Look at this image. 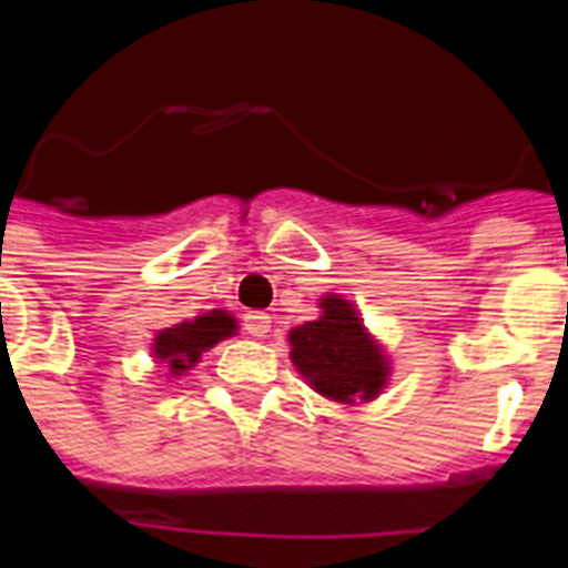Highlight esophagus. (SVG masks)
Wrapping results in <instances>:
<instances>
[{
  "label": "esophagus",
  "mask_w": 568,
  "mask_h": 568,
  "mask_svg": "<svg viewBox=\"0 0 568 568\" xmlns=\"http://www.w3.org/2000/svg\"><path fill=\"white\" fill-rule=\"evenodd\" d=\"M244 329L253 338H265L271 333V315H265V312H247L244 315Z\"/></svg>",
  "instance_id": "esophagus-1"
}]
</instances>
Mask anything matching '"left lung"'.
I'll use <instances>...</instances> for the list:
<instances>
[{
    "label": "left lung",
    "mask_w": 568,
    "mask_h": 568,
    "mask_svg": "<svg viewBox=\"0 0 568 568\" xmlns=\"http://www.w3.org/2000/svg\"><path fill=\"white\" fill-rule=\"evenodd\" d=\"M318 310V318L288 333L294 368L318 395L336 404H368L388 383L386 351L342 294H324Z\"/></svg>",
    "instance_id": "left-lung-1"
}]
</instances>
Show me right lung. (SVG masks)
I'll return each mask as SVG.
<instances>
[{
  "mask_svg": "<svg viewBox=\"0 0 568 568\" xmlns=\"http://www.w3.org/2000/svg\"><path fill=\"white\" fill-rule=\"evenodd\" d=\"M235 333H239V321L232 318L226 310L203 312L196 318L162 329L153 338V356L155 363H162V372H168L171 377H182L200 363V356L209 347L235 336Z\"/></svg>",
  "mask_w": 568,
  "mask_h": 568,
  "instance_id": "add662e5",
  "label": "right lung"
}]
</instances>
